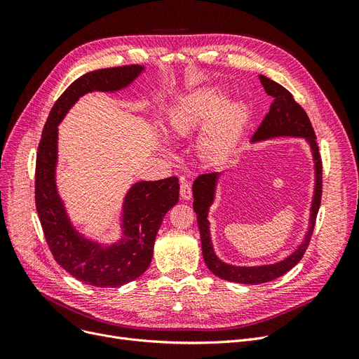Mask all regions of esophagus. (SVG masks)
Returning a JSON list of instances; mask_svg holds the SVG:
<instances>
[{
    "mask_svg": "<svg viewBox=\"0 0 359 359\" xmlns=\"http://www.w3.org/2000/svg\"><path fill=\"white\" fill-rule=\"evenodd\" d=\"M180 194L182 199H191V186L186 178H181V186H180Z\"/></svg>",
    "mask_w": 359,
    "mask_h": 359,
    "instance_id": "34e87169",
    "label": "esophagus"
}]
</instances>
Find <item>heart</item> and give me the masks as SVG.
<instances>
[{
	"instance_id": "obj_1",
	"label": "heart",
	"mask_w": 359,
	"mask_h": 359,
	"mask_svg": "<svg viewBox=\"0 0 359 359\" xmlns=\"http://www.w3.org/2000/svg\"><path fill=\"white\" fill-rule=\"evenodd\" d=\"M223 103V95L208 88L182 97L169 112V132L186 136L208 123L199 137L201 154L208 161L223 160L233 149L248 116L244 104Z\"/></svg>"
}]
</instances>
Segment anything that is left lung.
I'll return each mask as SVG.
<instances>
[{"instance_id":"obj_1","label":"left lung","mask_w":359,"mask_h":359,"mask_svg":"<svg viewBox=\"0 0 359 359\" xmlns=\"http://www.w3.org/2000/svg\"><path fill=\"white\" fill-rule=\"evenodd\" d=\"M260 83L268 95L273 97V103H271L269 112L265 115L262 124L259 126L256 133L253 135V140H265L271 137L278 136H292V137H304L310 144L313 160H314V169H316V186H314V196L310 208V226L309 231L304 238L302 244L286 259L280 260L273 265H262V266H235L224 264L215 256L211 236H210V222H208V211L210 206L214 201V193L217 180H219V172L203 173L199 175L196 181L193 182V208L194 212L198 214V224L201 231V243H202V255L206 266L211 273L217 277H220L227 281H233V283H244V285H259L266 283V281L276 280L286 274L295 266L302 259L304 253L310 244L314 224H316V217L320 206L322 199V160L319 147L316 142V135L311 127L310 119L306 111L295 102L293 95L281 86L280 83L268 79L266 76L259 74Z\"/></svg>"}]
</instances>
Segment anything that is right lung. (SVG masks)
Here are the masks:
<instances>
[{
	"label": "right lung",
	"instance_id": "obj_1",
	"mask_svg": "<svg viewBox=\"0 0 359 359\" xmlns=\"http://www.w3.org/2000/svg\"><path fill=\"white\" fill-rule=\"evenodd\" d=\"M142 72V66L132 64L81 76L53 104L39 144L36 208L46 243L58 265L74 278L97 287H119L148 269L163 217L178 202L180 184L177 177L133 184L124 198L121 240L107 247L86 240L73 227L57 190L58 124L83 94L126 88Z\"/></svg>",
	"mask_w": 359,
	"mask_h": 359
}]
</instances>
